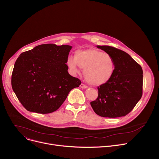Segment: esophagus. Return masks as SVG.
<instances>
[{"label":"esophagus","instance_id":"1","mask_svg":"<svg viewBox=\"0 0 159 159\" xmlns=\"http://www.w3.org/2000/svg\"><path fill=\"white\" fill-rule=\"evenodd\" d=\"M80 87L81 88H82V89H86V88H88V86H87L86 84H83V83H82V84L80 85Z\"/></svg>","mask_w":159,"mask_h":159}]
</instances>
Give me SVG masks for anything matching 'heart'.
<instances>
[{
  "instance_id": "1",
  "label": "heart",
  "mask_w": 159,
  "mask_h": 159,
  "mask_svg": "<svg viewBox=\"0 0 159 159\" xmlns=\"http://www.w3.org/2000/svg\"><path fill=\"white\" fill-rule=\"evenodd\" d=\"M68 65L75 73L79 67L84 70V77L89 84L101 86L109 81L113 75L115 62L112 57L95 49L78 50L75 58H69Z\"/></svg>"
}]
</instances>
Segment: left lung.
Returning <instances> with one entry per match:
<instances>
[{"instance_id": "1", "label": "left lung", "mask_w": 159, "mask_h": 159, "mask_svg": "<svg viewBox=\"0 0 159 159\" xmlns=\"http://www.w3.org/2000/svg\"><path fill=\"white\" fill-rule=\"evenodd\" d=\"M97 47L112 57L115 70L111 79L97 88L98 97L90 104L95 113L102 117L126 116L143 95V69L129 55L119 49L110 46Z\"/></svg>"}]
</instances>
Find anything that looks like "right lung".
<instances>
[{
	"label": "right lung",
	"mask_w": 159,
	"mask_h": 159,
	"mask_svg": "<svg viewBox=\"0 0 159 159\" xmlns=\"http://www.w3.org/2000/svg\"><path fill=\"white\" fill-rule=\"evenodd\" d=\"M71 46L41 44L22 53L11 75V86L29 111L47 114L63 104L70 91L81 81L68 73L66 64Z\"/></svg>",
	"instance_id": "1"
}]
</instances>
